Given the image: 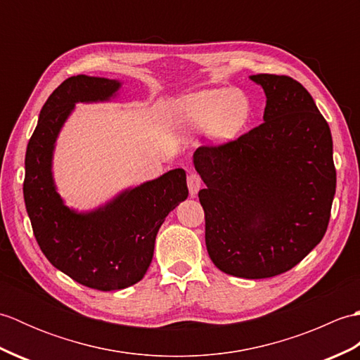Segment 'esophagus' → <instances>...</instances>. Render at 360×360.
I'll return each instance as SVG.
<instances>
[{"label": "esophagus", "mask_w": 360, "mask_h": 360, "mask_svg": "<svg viewBox=\"0 0 360 360\" xmlns=\"http://www.w3.org/2000/svg\"><path fill=\"white\" fill-rule=\"evenodd\" d=\"M187 186H188V192H190V196H196V193L200 192V188L202 186V181L200 178V174L196 173H190L187 176Z\"/></svg>", "instance_id": "1"}]
</instances>
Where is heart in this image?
<instances>
[{
    "label": "heart",
    "instance_id": "b5f03b06",
    "mask_svg": "<svg viewBox=\"0 0 360 360\" xmlns=\"http://www.w3.org/2000/svg\"><path fill=\"white\" fill-rule=\"evenodd\" d=\"M250 114L248 97L238 89H205L186 96L176 106L174 124L182 133L207 129L213 142L236 139Z\"/></svg>",
    "mask_w": 360,
    "mask_h": 360
}]
</instances>
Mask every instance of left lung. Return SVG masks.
I'll return each mask as SVG.
<instances>
[{
    "label": "left lung",
    "instance_id": "left-lung-1",
    "mask_svg": "<svg viewBox=\"0 0 360 360\" xmlns=\"http://www.w3.org/2000/svg\"><path fill=\"white\" fill-rule=\"evenodd\" d=\"M263 88V124L218 147H200L205 246L219 271L269 278L322 241L335 193L333 137L314 98L288 75L249 77Z\"/></svg>",
    "mask_w": 360,
    "mask_h": 360
}]
</instances>
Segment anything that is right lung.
Masks as SVG:
<instances>
[{
    "label": "right lung",
    "instance_id": "1",
    "mask_svg": "<svg viewBox=\"0 0 360 360\" xmlns=\"http://www.w3.org/2000/svg\"><path fill=\"white\" fill-rule=\"evenodd\" d=\"M122 82L74 75L43 105L25 159V204L38 246L53 267L83 286L125 289L143 278L159 227L188 196L186 172L174 168L125 188L89 212H77L57 192L52 159L57 137L75 103L108 102Z\"/></svg>",
    "mask_w": 360,
    "mask_h": 360
}]
</instances>
